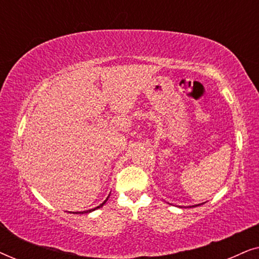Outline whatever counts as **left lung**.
Segmentation results:
<instances>
[{
  "label": "left lung",
  "instance_id": "8db88e82",
  "mask_svg": "<svg viewBox=\"0 0 259 259\" xmlns=\"http://www.w3.org/2000/svg\"><path fill=\"white\" fill-rule=\"evenodd\" d=\"M199 205H200V204H198V205H192V206H193V207H194V206H199ZM180 207H182V206H180ZM190 207H191V206H190Z\"/></svg>",
  "mask_w": 259,
  "mask_h": 259
}]
</instances>
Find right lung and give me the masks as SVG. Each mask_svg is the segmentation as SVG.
Listing matches in <instances>:
<instances>
[{
	"instance_id": "1",
	"label": "right lung",
	"mask_w": 259,
	"mask_h": 259,
	"mask_svg": "<svg viewBox=\"0 0 259 259\" xmlns=\"http://www.w3.org/2000/svg\"><path fill=\"white\" fill-rule=\"evenodd\" d=\"M108 198H109V194H108V197L106 198V200H104V203H101L100 205H99V206L94 207V208H91V210H87V211H82V212H75V213H81V214H83V213H90V212H93V211H95V210H98V208H100V207L104 206V205L106 204V201L108 200ZM73 213H74V212H73Z\"/></svg>"
}]
</instances>
